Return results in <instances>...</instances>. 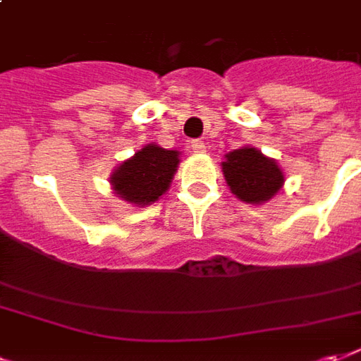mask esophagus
Listing matches in <instances>:
<instances>
[{
  "instance_id": "obj_1",
  "label": "esophagus",
  "mask_w": 361,
  "mask_h": 361,
  "mask_svg": "<svg viewBox=\"0 0 361 361\" xmlns=\"http://www.w3.org/2000/svg\"><path fill=\"white\" fill-rule=\"evenodd\" d=\"M190 148L196 152V154H204L206 152V144L202 140H192L190 142Z\"/></svg>"
}]
</instances>
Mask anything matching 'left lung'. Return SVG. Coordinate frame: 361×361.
<instances>
[{"instance_id":"left-lung-1","label":"left lung","mask_w":361,"mask_h":361,"mask_svg":"<svg viewBox=\"0 0 361 361\" xmlns=\"http://www.w3.org/2000/svg\"><path fill=\"white\" fill-rule=\"evenodd\" d=\"M221 167L231 192L246 204L269 202L285 183L277 161L252 146L228 152Z\"/></svg>"}]
</instances>
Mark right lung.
Returning a JSON list of instances; mask_svg holds the SVG:
<instances>
[{"instance_id":"1","label":"right lung","mask_w":361,"mask_h":361,"mask_svg":"<svg viewBox=\"0 0 361 361\" xmlns=\"http://www.w3.org/2000/svg\"><path fill=\"white\" fill-rule=\"evenodd\" d=\"M180 152L146 144L113 171L111 186L115 194L134 206H149L169 190L175 177Z\"/></svg>"}]
</instances>
